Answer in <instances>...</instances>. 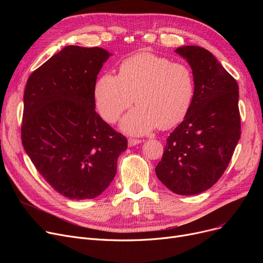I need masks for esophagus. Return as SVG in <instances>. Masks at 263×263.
<instances>
[{"instance_id": "34e87169", "label": "esophagus", "mask_w": 263, "mask_h": 263, "mask_svg": "<svg viewBox=\"0 0 263 263\" xmlns=\"http://www.w3.org/2000/svg\"><path fill=\"white\" fill-rule=\"evenodd\" d=\"M128 143H129V146H135L137 144L142 143L141 140H137V139H133V137H130V139L128 140Z\"/></svg>"}]
</instances>
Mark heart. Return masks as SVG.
Segmentation results:
<instances>
[{"instance_id": "1", "label": "heart", "mask_w": 263, "mask_h": 263, "mask_svg": "<svg viewBox=\"0 0 263 263\" xmlns=\"http://www.w3.org/2000/svg\"><path fill=\"white\" fill-rule=\"evenodd\" d=\"M194 95V73L186 64L150 52L124 60L118 76L105 73L95 85L97 108L107 122H115L134 97L137 107L121 122L132 134L175 127L187 115Z\"/></svg>"}]
</instances>
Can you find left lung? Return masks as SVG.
Returning a JSON list of instances; mask_svg holds the SVG:
<instances>
[{
    "instance_id": "left-lung-1",
    "label": "left lung",
    "mask_w": 263,
    "mask_h": 263,
    "mask_svg": "<svg viewBox=\"0 0 263 263\" xmlns=\"http://www.w3.org/2000/svg\"><path fill=\"white\" fill-rule=\"evenodd\" d=\"M190 64L195 95L184 120L170 134L156 167L179 195H195L223 176L241 136L239 86L213 54L197 46L176 50Z\"/></svg>"
}]
</instances>
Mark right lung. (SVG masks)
<instances>
[{
	"label": "right lung",
	"instance_id": "obj_1",
	"mask_svg": "<svg viewBox=\"0 0 263 263\" xmlns=\"http://www.w3.org/2000/svg\"><path fill=\"white\" fill-rule=\"evenodd\" d=\"M109 53L68 46L27 79L21 140L38 173L69 199L99 196L116 175L126 136L95 110L97 76Z\"/></svg>",
	"mask_w": 263,
	"mask_h": 263
}]
</instances>
